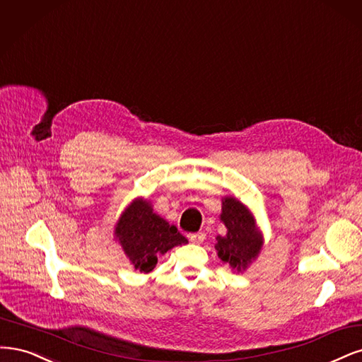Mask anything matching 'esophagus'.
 Masks as SVG:
<instances>
[{
	"mask_svg": "<svg viewBox=\"0 0 362 362\" xmlns=\"http://www.w3.org/2000/svg\"><path fill=\"white\" fill-rule=\"evenodd\" d=\"M188 238L192 243H202L206 239V235L203 231H198V233H191V235H188Z\"/></svg>",
	"mask_w": 362,
	"mask_h": 362,
	"instance_id": "1",
	"label": "esophagus"
}]
</instances>
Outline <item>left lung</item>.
Here are the masks:
<instances>
[{
	"instance_id": "obj_1",
	"label": "left lung",
	"mask_w": 362,
	"mask_h": 362,
	"mask_svg": "<svg viewBox=\"0 0 362 362\" xmlns=\"http://www.w3.org/2000/svg\"><path fill=\"white\" fill-rule=\"evenodd\" d=\"M219 218L227 227V235L216 238L218 257L231 269L245 271L257 259L263 245L254 216L235 197H226Z\"/></svg>"
}]
</instances>
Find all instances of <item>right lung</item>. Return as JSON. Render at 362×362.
Wrapping results in <instances>:
<instances>
[{
  "label": "right lung",
  "mask_w": 362,
  "mask_h": 362,
  "mask_svg": "<svg viewBox=\"0 0 362 362\" xmlns=\"http://www.w3.org/2000/svg\"><path fill=\"white\" fill-rule=\"evenodd\" d=\"M114 233L135 269L144 274L155 269L159 255L188 243L177 228L156 215L143 198H136L127 206Z\"/></svg>",
  "instance_id": "add662e5"
}]
</instances>
